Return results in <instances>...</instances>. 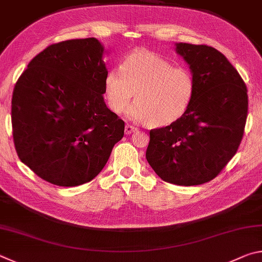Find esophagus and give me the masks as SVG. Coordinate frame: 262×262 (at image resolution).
<instances>
[{
    "label": "esophagus",
    "mask_w": 262,
    "mask_h": 262,
    "mask_svg": "<svg viewBox=\"0 0 262 262\" xmlns=\"http://www.w3.org/2000/svg\"><path fill=\"white\" fill-rule=\"evenodd\" d=\"M137 130H138V128H137L136 126L131 125V124H126L125 128H124V132H125V135H130V134H132V132H135Z\"/></svg>",
    "instance_id": "esophagus-1"
}]
</instances>
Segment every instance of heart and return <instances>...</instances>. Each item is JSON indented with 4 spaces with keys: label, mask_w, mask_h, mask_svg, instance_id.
<instances>
[{
    "label": "heart",
    "mask_w": 262,
    "mask_h": 262,
    "mask_svg": "<svg viewBox=\"0 0 262 262\" xmlns=\"http://www.w3.org/2000/svg\"><path fill=\"white\" fill-rule=\"evenodd\" d=\"M104 93L109 108L116 114L126 109L136 94L130 116L162 127L177 122L189 110L195 79L189 69L173 68L160 55L137 49L125 57L122 69L107 72Z\"/></svg>",
    "instance_id": "b5f03b06"
}]
</instances>
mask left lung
<instances>
[{
	"label": "left lung",
	"instance_id": "8db88e82",
	"mask_svg": "<svg viewBox=\"0 0 262 262\" xmlns=\"http://www.w3.org/2000/svg\"><path fill=\"white\" fill-rule=\"evenodd\" d=\"M176 53L190 66L195 94L181 119L149 131L146 159L164 182L200 185L216 177L239 147L249 108L247 89L215 48L180 42Z\"/></svg>",
	"mask_w": 262,
	"mask_h": 262
}]
</instances>
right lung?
<instances>
[{
    "mask_svg": "<svg viewBox=\"0 0 262 262\" xmlns=\"http://www.w3.org/2000/svg\"><path fill=\"white\" fill-rule=\"evenodd\" d=\"M103 52L95 38L50 45L29 63L13 89L16 152L54 185L91 182L124 136V122L103 100Z\"/></svg>",
    "mask_w": 262,
    "mask_h": 262,
    "instance_id": "obj_1",
    "label": "right lung"
}]
</instances>
